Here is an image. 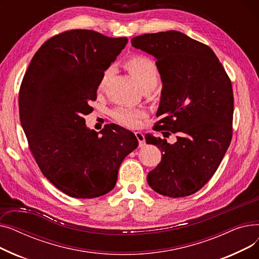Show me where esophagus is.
I'll return each mask as SVG.
<instances>
[{
    "instance_id": "34e87169",
    "label": "esophagus",
    "mask_w": 259,
    "mask_h": 259,
    "mask_svg": "<svg viewBox=\"0 0 259 259\" xmlns=\"http://www.w3.org/2000/svg\"><path fill=\"white\" fill-rule=\"evenodd\" d=\"M135 137H137V139H138V141H139V146L140 147H143V146H145V144H146V141H145V137H144V134L142 133V132H135Z\"/></svg>"
}]
</instances>
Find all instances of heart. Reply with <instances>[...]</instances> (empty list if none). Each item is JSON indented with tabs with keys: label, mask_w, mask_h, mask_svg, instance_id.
Here are the masks:
<instances>
[{
	"label": "heart",
	"mask_w": 259,
	"mask_h": 259,
	"mask_svg": "<svg viewBox=\"0 0 259 259\" xmlns=\"http://www.w3.org/2000/svg\"><path fill=\"white\" fill-rule=\"evenodd\" d=\"M125 66L132 76L138 81L141 88L149 85H156L158 81V70L155 63L144 56H132L125 62ZM112 73L111 68L106 69L99 81L98 90L103 91ZM146 116V111L139 108L119 107L113 111V117L118 124L128 127L137 128L140 126L141 119Z\"/></svg>",
	"instance_id": "1"
}]
</instances>
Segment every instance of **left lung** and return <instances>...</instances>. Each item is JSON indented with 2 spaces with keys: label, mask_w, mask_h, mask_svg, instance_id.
<instances>
[{
  "label": "left lung",
  "mask_w": 259,
  "mask_h": 259,
  "mask_svg": "<svg viewBox=\"0 0 259 259\" xmlns=\"http://www.w3.org/2000/svg\"><path fill=\"white\" fill-rule=\"evenodd\" d=\"M131 44L156 59L162 81L153 130L179 133L172 145L146 135L162 152L148 184L165 196L191 195L212 178L232 140V84L213 50L180 31L142 34Z\"/></svg>",
  "instance_id": "left-lung-1"
}]
</instances>
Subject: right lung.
<instances>
[{"label": "right lung", "mask_w": 259, "mask_h": 259, "mask_svg": "<svg viewBox=\"0 0 259 259\" xmlns=\"http://www.w3.org/2000/svg\"><path fill=\"white\" fill-rule=\"evenodd\" d=\"M128 43L87 29L47 39L23 77L19 110L29 149L45 178L65 194L94 198L114 188L121 161L139 146L133 132L86 127L103 72Z\"/></svg>", "instance_id": "1"}]
</instances>
